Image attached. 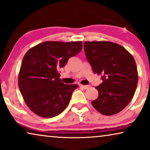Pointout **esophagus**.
I'll list each match as a JSON object with an SVG mask.
<instances>
[{"instance_id": "esophagus-1", "label": "esophagus", "mask_w": 150, "mask_h": 150, "mask_svg": "<svg viewBox=\"0 0 150 150\" xmlns=\"http://www.w3.org/2000/svg\"><path fill=\"white\" fill-rule=\"evenodd\" d=\"M80 86L81 88H83V89H86V88H89V86H88V85H82V84H81V85H80Z\"/></svg>"}]
</instances>
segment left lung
Returning <instances> with one entry per match:
<instances>
[{
  "label": "left lung",
  "instance_id": "1",
  "mask_svg": "<svg viewBox=\"0 0 150 150\" xmlns=\"http://www.w3.org/2000/svg\"><path fill=\"white\" fill-rule=\"evenodd\" d=\"M86 59L102 83L95 88L98 97L91 101L105 116L118 114L127 107L135 92L138 72L133 55L122 46L110 41H85Z\"/></svg>",
  "mask_w": 150,
  "mask_h": 150
}]
</instances>
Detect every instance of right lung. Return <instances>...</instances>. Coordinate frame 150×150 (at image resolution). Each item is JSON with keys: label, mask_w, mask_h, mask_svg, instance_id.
<instances>
[{"label": "right lung", "mask_w": 150, "mask_h": 150, "mask_svg": "<svg viewBox=\"0 0 150 150\" xmlns=\"http://www.w3.org/2000/svg\"><path fill=\"white\" fill-rule=\"evenodd\" d=\"M82 49V41H46L32 47L23 58L18 77L19 91L32 112L45 118L61 114L78 85L66 84L59 70Z\"/></svg>", "instance_id": "1"}]
</instances>
